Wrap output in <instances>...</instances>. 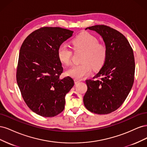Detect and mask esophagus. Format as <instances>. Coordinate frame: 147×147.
<instances>
[{
    "instance_id": "34e87169",
    "label": "esophagus",
    "mask_w": 147,
    "mask_h": 147,
    "mask_svg": "<svg viewBox=\"0 0 147 147\" xmlns=\"http://www.w3.org/2000/svg\"><path fill=\"white\" fill-rule=\"evenodd\" d=\"M74 81H75V84H77V83H78V82H80V80H78V79H75Z\"/></svg>"
}]
</instances>
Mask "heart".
I'll return each instance as SVG.
<instances>
[{
    "label": "heart",
    "instance_id": "obj_1",
    "mask_svg": "<svg viewBox=\"0 0 147 147\" xmlns=\"http://www.w3.org/2000/svg\"><path fill=\"white\" fill-rule=\"evenodd\" d=\"M72 43L74 49H81L84 51L82 62L83 63L75 65L67 70V74L78 80H81L90 75L94 70H99L103 65L105 60L107 50L103 44L99 43L97 38L89 33H82L74 38ZM72 52L64 44L57 49V56L62 63L69 65L71 63Z\"/></svg>",
    "mask_w": 147,
    "mask_h": 147
}]
</instances>
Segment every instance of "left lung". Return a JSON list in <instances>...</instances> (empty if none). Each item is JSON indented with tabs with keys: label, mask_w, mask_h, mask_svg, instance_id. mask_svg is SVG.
Segmentation results:
<instances>
[{
	"label": "left lung",
	"mask_w": 147,
	"mask_h": 147,
	"mask_svg": "<svg viewBox=\"0 0 147 147\" xmlns=\"http://www.w3.org/2000/svg\"><path fill=\"white\" fill-rule=\"evenodd\" d=\"M86 29L100 35L107 55L99 72L92 80H86L88 90L83 97L84 105L92 113L109 114L123 104L131 90L135 72L134 53L126 38L118 30L105 25Z\"/></svg>",
	"instance_id": "8db88e82"
}]
</instances>
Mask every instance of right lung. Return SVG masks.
<instances>
[{
    "label": "right lung",
    "instance_id": "right-lung-1",
    "mask_svg": "<svg viewBox=\"0 0 147 147\" xmlns=\"http://www.w3.org/2000/svg\"><path fill=\"white\" fill-rule=\"evenodd\" d=\"M73 31L44 27L34 31L21 47L16 81L29 108L43 117H53L64 109L65 96L74 85V80L61 79L63 72L57 49L72 36Z\"/></svg>",
    "mask_w": 147,
    "mask_h": 147
}]
</instances>
